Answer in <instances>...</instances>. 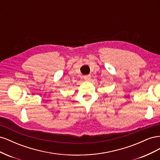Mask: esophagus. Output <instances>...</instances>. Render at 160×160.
Returning <instances> with one entry per match:
<instances>
[{
  "instance_id": "obj_1",
  "label": "esophagus",
  "mask_w": 160,
  "mask_h": 160,
  "mask_svg": "<svg viewBox=\"0 0 160 160\" xmlns=\"http://www.w3.org/2000/svg\"><path fill=\"white\" fill-rule=\"evenodd\" d=\"M91 77L90 75L84 76V79H85V81H89V80L91 79Z\"/></svg>"
}]
</instances>
